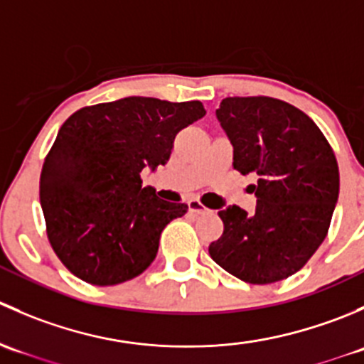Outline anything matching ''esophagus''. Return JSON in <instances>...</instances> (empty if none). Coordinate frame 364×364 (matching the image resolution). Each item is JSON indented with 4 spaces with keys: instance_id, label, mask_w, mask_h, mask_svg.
<instances>
[{
    "instance_id": "obj_1",
    "label": "esophagus",
    "mask_w": 364,
    "mask_h": 364,
    "mask_svg": "<svg viewBox=\"0 0 364 364\" xmlns=\"http://www.w3.org/2000/svg\"><path fill=\"white\" fill-rule=\"evenodd\" d=\"M188 211L193 213V215H200V213L208 211V208H205V205L200 203V200L192 199V200H188Z\"/></svg>"
}]
</instances>
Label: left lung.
Segmentation results:
<instances>
[{
	"label": "left lung",
	"mask_w": 364,
	"mask_h": 364,
	"mask_svg": "<svg viewBox=\"0 0 364 364\" xmlns=\"http://www.w3.org/2000/svg\"><path fill=\"white\" fill-rule=\"evenodd\" d=\"M216 117L234 146L232 167L257 176V208L218 211L223 234L209 255L247 284H274L297 273L328 236L338 161L314 119L278 98H223Z\"/></svg>",
	"instance_id": "8db88e82"
}]
</instances>
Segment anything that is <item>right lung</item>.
Segmentation results:
<instances>
[{
  "label": "right lung",
  "instance_id": "add662e5",
  "mask_svg": "<svg viewBox=\"0 0 364 364\" xmlns=\"http://www.w3.org/2000/svg\"><path fill=\"white\" fill-rule=\"evenodd\" d=\"M204 114L199 100L128 97L87 105L61 124L43 160L40 204L70 273L104 287L148 269L161 230L188 205L159 199L141 172L167 164L178 132Z\"/></svg>",
  "mask_w": 364,
  "mask_h": 364
}]
</instances>
